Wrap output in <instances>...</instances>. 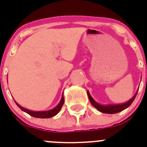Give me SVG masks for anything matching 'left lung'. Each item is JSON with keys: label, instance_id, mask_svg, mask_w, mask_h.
Masks as SVG:
<instances>
[{"label": "left lung", "instance_id": "1", "mask_svg": "<svg viewBox=\"0 0 147 147\" xmlns=\"http://www.w3.org/2000/svg\"><path fill=\"white\" fill-rule=\"evenodd\" d=\"M138 92V91H137ZM137 92L135 94V95L134 96L133 98H131L129 101L124 103L122 104H118V105H108V106H104L101 105V104H98V103L96 102L94 99H93L92 97L91 96V95L89 94L88 91H87V94H88V98H89L90 102L91 103L93 106L95 107L96 109H98V111H101L102 113H105V114H117V113L120 112V111H123L125 109L128 108L131 104L133 103L134 100L136 98V96L137 94Z\"/></svg>", "mask_w": 147, "mask_h": 147}]
</instances>
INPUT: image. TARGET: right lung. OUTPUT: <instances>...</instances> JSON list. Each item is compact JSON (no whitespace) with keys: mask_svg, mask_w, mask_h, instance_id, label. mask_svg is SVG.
Masks as SVG:
<instances>
[{"mask_svg":"<svg viewBox=\"0 0 147 147\" xmlns=\"http://www.w3.org/2000/svg\"><path fill=\"white\" fill-rule=\"evenodd\" d=\"M63 103H64V98H63V95H62V98L61 100L60 103L58 104L57 107H55L54 109L51 110H49V111H30V110H28L26 109L23 108L22 107L19 105L18 104H16V105L21 109L22 111H25L27 114H28L29 115L32 116L33 117H36V118H41V119H47V118H51V117H53L54 116H56L58 113L59 112V111L61 110V107H63Z\"/></svg>","mask_w":147,"mask_h":147,"instance_id":"obj_1","label":"right lung"}]
</instances>
